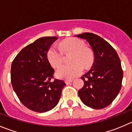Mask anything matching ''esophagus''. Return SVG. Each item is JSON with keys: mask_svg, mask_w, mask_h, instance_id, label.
Here are the masks:
<instances>
[{"mask_svg": "<svg viewBox=\"0 0 132 132\" xmlns=\"http://www.w3.org/2000/svg\"><path fill=\"white\" fill-rule=\"evenodd\" d=\"M73 80V79H69V80H65V82H66V84H69V83H70V82H71Z\"/></svg>", "mask_w": 132, "mask_h": 132, "instance_id": "1", "label": "esophagus"}]
</instances>
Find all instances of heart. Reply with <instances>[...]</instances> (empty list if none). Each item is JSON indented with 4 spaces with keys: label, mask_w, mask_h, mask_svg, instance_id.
Here are the masks:
<instances>
[{
    "label": "heart",
    "mask_w": 132,
    "mask_h": 132,
    "mask_svg": "<svg viewBox=\"0 0 132 132\" xmlns=\"http://www.w3.org/2000/svg\"><path fill=\"white\" fill-rule=\"evenodd\" d=\"M60 46L65 53H73L72 65H63L57 69V77L63 79H71L80 75L85 68L93 65L94 54L90 49L85 47L83 41L79 38H72L65 39L61 43ZM47 59L53 67H57L63 61V53L54 45L50 46L47 52Z\"/></svg>",
    "instance_id": "1"
}]
</instances>
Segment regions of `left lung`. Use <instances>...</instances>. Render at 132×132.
I'll use <instances>...</instances> for the list:
<instances>
[{"instance_id":"left-lung-1","label":"left lung","mask_w":132,"mask_h":132,"mask_svg":"<svg viewBox=\"0 0 132 132\" xmlns=\"http://www.w3.org/2000/svg\"><path fill=\"white\" fill-rule=\"evenodd\" d=\"M75 36L86 39L94 55L93 67L81 77L84 86L78 91L79 97L90 108L107 107L122 87L123 71L120 59L116 50L100 36L88 32Z\"/></svg>"}]
</instances>
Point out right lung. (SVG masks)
I'll list each match as a JSON object with an SVG mask.
<instances>
[{"mask_svg": "<svg viewBox=\"0 0 132 132\" xmlns=\"http://www.w3.org/2000/svg\"><path fill=\"white\" fill-rule=\"evenodd\" d=\"M57 38L42 37L21 50L12 63L11 82L20 102L32 111L43 113L58 104L63 80L52 81L54 69L47 52Z\"/></svg>", "mask_w": 132, "mask_h": 132, "instance_id": "obj_1", "label": "right lung"}]
</instances>
